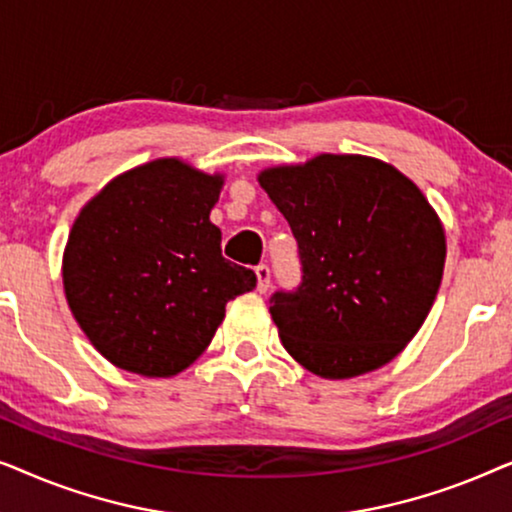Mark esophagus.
Wrapping results in <instances>:
<instances>
[{
	"instance_id": "34e87169",
	"label": "esophagus",
	"mask_w": 512,
	"mask_h": 512,
	"mask_svg": "<svg viewBox=\"0 0 512 512\" xmlns=\"http://www.w3.org/2000/svg\"><path fill=\"white\" fill-rule=\"evenodd\" d=\"M256 279H258V291L265 293L270 289V268L265 263L256 265Z\"/></svg>"
}]
</instances>
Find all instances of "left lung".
Listing matches in <instances>:
<instances>
[{
  "label": "left lung",
  "instance_id": "1",
  "mask_svg": "<svg viewBox=\"0 0 512 512\" xmlns=\"http://www.w3.org/2000/svg\"><path fill=\"white\" fill-rule=\"evenodd\" d=\"M258 184L298 242L303 282L270 314L310 373L347 380L382 368L429 317L445 268V230L424 193L368 156L268 167Z\"/></svg>",
  "mask_w": 512,
  "mask_h": 512
}]
</instances>
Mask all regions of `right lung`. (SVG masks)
Returning <instances> with one entry per match:
<instances>
[{"label":"right lung","mask_w":512,"mask_h":512,"mask_svg":"<svg viewBox=\"0 0 512 512\" xmlns=\"http://www.w3.org/2000/svg\"><path fill=\"white\" fill-rule=\"evenodd\" d=\"M221 174L158 158L118 174L76 216L62 256L74 319L116 368L144 377L186 370L212 342L226 303L256 286L221 256L209 221Z\"/></svg>","instance_id":"add662e5"}]
</instances>
